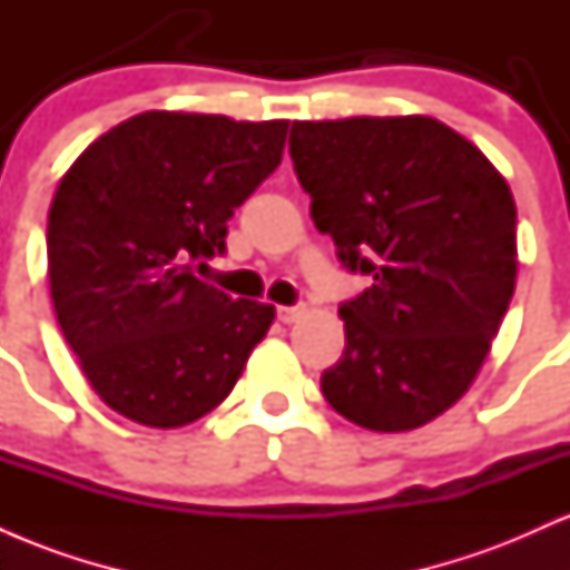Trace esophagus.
<instances>
[{
  "label": "esophagus",
  "instance_id": "34e87169",
  "mask_svg": "<svg viewBox=\"0 0 570 570\" xmlns=\"http://www.w3.org/2000/svg\"><path fill=\"white\" fill-rule=\"evenodd\" d=\"M276 313H278V322H284V324H294V322H297L299 316H303L305 307H303V305H278V307H276Z\"/></svg>",
  "mask_w": 570,
  "mask_h": 570
}]
</instances>
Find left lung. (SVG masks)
<instances>
[{
	"mask_svg": "<svg viewBox=\"0 0 570 570\" xmlns=\"http://www.w3.org/2000/svg\"><path fill=\"white\" fill-rule=\"evenodd\" d=\"M289 153L313 225L375 281L340 305L326 402L383 434L426 426L474 383L514 294L512 189L426 115L294 120Z\"/></svg>",
	"mask_w": 570,
	"mask_h": 570,
	"instance_id": "1",
	"label": "left lung"
}]
</instances>
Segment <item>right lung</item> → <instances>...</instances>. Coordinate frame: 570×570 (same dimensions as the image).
I'll use <instances>...</instances> for the list:
<instances>
[{"mask_svg":"<svg viewBox=\"0 0 570 570\" xmlns=\"http://www.w3.org/2000/svg\"><path fill=\"white\" fill-rule=\"evenodd\" d=\"M289 120L153 109L71 163L48 214L56 318L101 402L149 429L219 407L276 307L230 299L193 267L278 168Z\"/></svg>","mask_w":570,"mask_h":570,"instance_id":"right-lung-1","label":"right lung"}]
</instances>
